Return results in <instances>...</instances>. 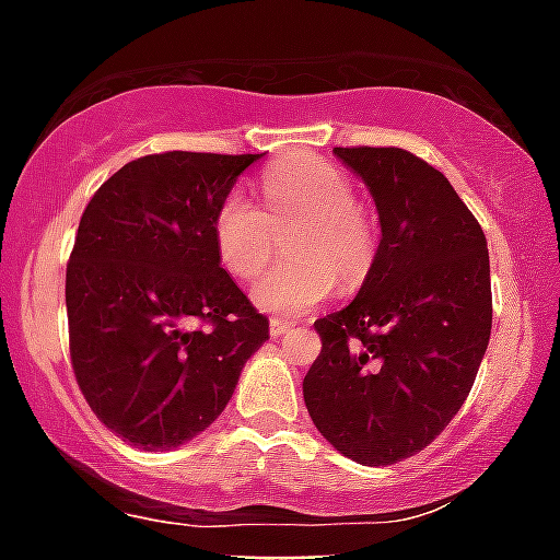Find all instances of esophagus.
<instances>
[{"instance_id": "34e87169", "label": "esophagus", "mask_w": 560, "mask_h": 560, "mask_svg": "<svg viewBox=\"0 0 560 560\" xmlns=\"http://www.w3.org/2000/svg\"><path fill=\"white\" fill-rule=\"evenodd\" d=\"M293 330V324L290 322H281V318H270V336L272 338H281L284 332Z\"/></svg>"}]
</instances>
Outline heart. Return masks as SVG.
<instances>
[{
    "label": "heart",
    "instance_id": "1",
    "mask_svg": "<svg viewBox=\"0 0 560 560\" xmlns=\"http://www.w3.org/2000/svg\"><path fill=\"white\" fill-rule=\"evenodd\" d=\"M265 213L233 192L213 215L215 253L238 279H253L284 238L290 265L265 272L253 302L276 316H302L336 290H355L375 258V233L355 208L350 178L322 159H295L261 178Z\"/></svg>",
    "mask_w": 560,
    "mask_h": 560
}]
</instances>
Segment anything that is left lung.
Here are the masks:
<instances>
[{
	"label": "left lung",
	"mask_w": 560,
	"mask_h": 560,
	"mask_svg": "<svg viewBox=\"0 0 560 560\" xmlns=\"http://www.w3.org/2000/svg\"><path fill=\"white\" fill-rule=\"evenodd\" d=\"M332 153L368 185L382 242L359 295L316 322L304 404L338 453L387 467L467 401L490 345V253L444 173L401 148Z\"/></svg>",
	"instance_id": "1"
}]
</instances>
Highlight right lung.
<instances>
[{
  "label": "right lung",
  "instance_id": "add662e5",
  "mask_svg": "<svg viewBox=\"0 0 560 560\" xmlns=\"http://www.w3.org/2000/svg\"><path fill=\"white\" fill-rule=\"evenodd\" d=\"M258 159L142 156L84 208L65 281L70 361L98 421L133 447L173 450L208 430L270 338L213 242L215 210Z\"/></svg>",
  "mask_w": 560,
  "mask_h": 560
}]
</instances>
